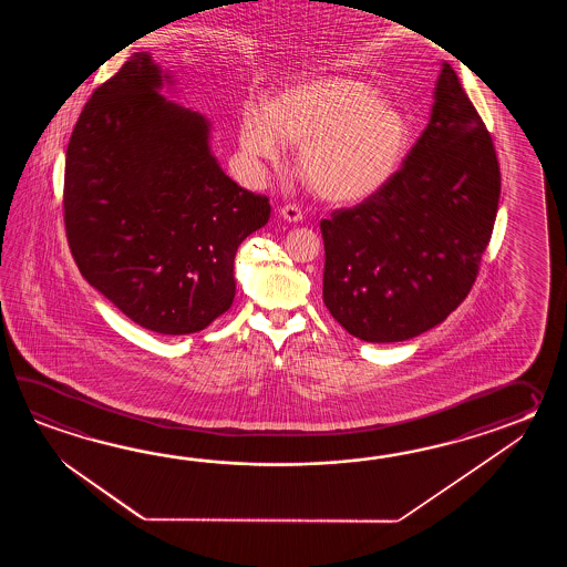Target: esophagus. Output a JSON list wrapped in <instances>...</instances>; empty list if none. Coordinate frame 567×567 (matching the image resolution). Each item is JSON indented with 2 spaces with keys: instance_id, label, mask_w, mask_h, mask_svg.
I'll use <instances>...</instances> for the list:
<instances>
[{
  "instance_id": "34e87169",
  "label": "esophagus",
  "mask_w": 567,
  "mask_h": 567,
  "mask_svg": "<svg viewBox=\"0 0 567 567\" xmlns=\"http://www.w3.org/2000/svg\"><path fill=\"white\" fill-rule=\"evenodd\" d=\"M279 217L284 218L286 223H301L303 215H301L300 208L296 205H286L279 208Z\"/></svg>"
}]
</instances>
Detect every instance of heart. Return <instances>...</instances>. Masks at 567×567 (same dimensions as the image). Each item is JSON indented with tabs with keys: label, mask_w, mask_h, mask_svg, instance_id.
<instances>
[{
	"label": "heart",
	"mask_w": 567,
	"mask_h": 567,
	"mask_svg": "<svg viewBox=\"0 0 567 567\" xmlns=\"http://www.w3.org/2000/svg\"><path fill=\"white\" fill-rule=\"evenodd\" d=\"M296 147V172L318 198L359 203L379 193L398 172L410 127L386 107L377 86L342 74L316 76L279 91L269 105L243 109L239 145L254 172L278 166Z\"/></svg>",
	"instance_id": "b5f03b06"
}]
</instances>
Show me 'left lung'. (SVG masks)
I'll use <instances>...</instances> for the list:
<instances>
[{"instance_id": "obj_1", "label": "left lung", "mask_w": 567, "mask_h": 567, "mask_svg": "<svg viewBox=\"0 0 567 567\" xmlns=\"http://www.w3.org/2000/svg\"><path fill=\"white\" fill-rule=\"evenodd\" d=\"M498 198L491 133L442 62L430 123L401 169L362 205L320 223L326 308L367 342L442 324L476 279Z\"/></svg>"}]
</instances>
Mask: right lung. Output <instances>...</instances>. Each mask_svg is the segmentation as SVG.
Returning <instances> with one entry per match:
<instances>
[{
  "instance_id": "add662e5",
  "label": "right lung",
  "mask_w": 567,
  "mask_h": 567,
  "mask_svg": "<svg viewBox=\"0 0 567 567\" xmlns=\"http://www.w3.org/2000/svg\"><path fill=\"white\" fill-rule=\"evenodd\" d=\"M150 52L96 89L64 166V225L83 278L157 334L205 330L235 298V255L266 227L267 196L223 172L210 121L162 95Z\"/></svg>"
}]
</instances>
